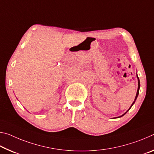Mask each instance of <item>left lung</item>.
Segmentation results:
<instances>
[{"label": "left lung", "instance_id": "8db88e82", "mask_svg": "<svg viewBox=\"0 0 154 154\" xmlns=\"http://www.w3.org/2000/svg\"><path fill=\"white\" fill-rule=\"evenodd\" d=\"M137 79H138V90H137V94H136V96H135V98H134V102L133 103H132V105H131V106H130V107L129 108V109H128V110L126 112V113H125L124 114H123V115H122V116H121L120 117H122V116H124V115L125 114H126V113H127V112L129 110H130V108H131L132 107V105H134V103H135V101H136V100H137V97H138V95H139V88H140V81H139V77H138V75H137Z\"/></svg>", "mask_w": 154, "mask_h": 154}]
</instances>
